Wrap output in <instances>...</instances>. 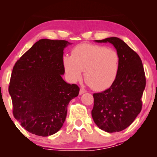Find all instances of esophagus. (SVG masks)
<instances>
[{
	"mask_svg": "<svg viewBox=\"0 0 157 157\" xmlns=\"http://www.w3.org/2000/svg\"><path fill=\"white\" fill-rule=\"evenodd\" d=\"M86 91L84 89H83V88H81L80 91H79V94H80V95H81V94H84V93H86Z\"/></svg>",
	"mask_w": 157,
	"mask_h": 157,
	"instance_id": "obj_1",
	"label": "esophagus"
}]
</instances>
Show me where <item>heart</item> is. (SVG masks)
Wrapping results in <instances>:
<instances>
[{
  "label": "heart",
  "instance_id": "obj_1",
  "mask_svg": "<svg viewBox=\"0 0 157 157\" xmlns=\"http://www.w3.org/2000/svg\"><path fill=\"white\" fill-rule=\"evenodd\" d=\"M63 66L71 82L81 80L85 71L87 83L94 89H106L113 83L119 68V56L106 47L80 44L74 47L71 55L63 57Z\"/></svg>",
  "mask_w": 157,
  "mask_h": 157
}]
</instances>
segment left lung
I'll return each instance as SVG.
<instances>
[{
    "instance_id": "8db88e82",
    "label": "left lung",
    "mask_w": 157,
    "mask_h": 157,
    "mask_svg": "<svg viewBox=\"0 0 157 157\" xmlns=\"http://www.w3.org/2000/svg\"><path fill=\"white\" fill-rule=\"evenodd\" d=\"M95 41L113 44L119 56V68L110 88L94 94L92 118L101 130L121 132L141 112V98L146 86L144 66L139 56L120 38L110 37Z\"/></svg>"
}]
</instances>
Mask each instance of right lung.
Segmentation results:
<instances>
[{
    "label": "right lung",
    "instance_id": "add662e5",
    "mask_svg": "<svg viewBox=\"0 0 157 157\" xmlns=\"http://www.w3.org/2000/svg\"><path fill=\"white\" fill-rule=\"evenodd\" d=\"M69 42L40 39L18 59L13 68L8 91L13 113L25 130L51 136L62 127L70 101L79 87L62 78L63 49Z\"/></svg>",
    "mask_w": 157,
    "mask_h": 157
}]
</instances>
